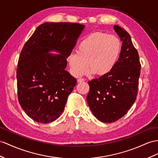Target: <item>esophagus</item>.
Returning <instances> with one entry per match:
<instances>
[{
    "instance_id": "obj_1",
    "label": "esophagus",
    "mask_w": 158,
    "mask_h": 158,
    "mask_svg": "<svg viewBox=\"0 0 158 158\" xmlns=\"http://www.w3.org/2000/svg\"><path fill=\"white\" fill-rule=\"evenodd\" d=\"M85 81V79H82V78H79V79H77V82L78 83H82V82H83Z\"/></svg>"
}]
</instances>
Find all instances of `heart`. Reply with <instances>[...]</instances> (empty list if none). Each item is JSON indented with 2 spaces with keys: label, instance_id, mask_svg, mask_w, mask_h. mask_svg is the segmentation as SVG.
Returning <instances> with one entry per match:
<instances>
[{
  "label": "heart",
  "instance_id": "heart-1",
  "mask_svg": "<svg viewBox=\"0 0 158 158\" xmlns=\"http://www.w3.org/2000/svg\"><path fill=\"white\" fill-rule=\"evenodd\" d=\"M121 48L120 40L115 35L102 32L90 34L79 43L77 53L72 52L68 56L72 73L81 76L88 66L92 73L98 76L108 74L115 65Z\"/></svg>",
  "mask_w": 158,
  "mask_h": 158
}]
</instances>
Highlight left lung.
Instances as JSON below:
<instances>
[{"mask_svg":"<svg viewBox=\"0 0 158 158\" xmlns=\"http://www.w3.org/2000/svg\"><path fill=\"white\" fill-rule=\"evenodd\" d=\"M114 29L122 41L119 57L110 73L89 81L87 102L95 118L112 123L127 114L136 99L141 64L130 35L124 29Z\"/></svg>","mask_w":158,"mask_h":158,"instance_id":"8db88e82","label":"left lung"}]
</instances>
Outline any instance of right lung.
Listing matches in <instances>:
<instances>
[{
    "label": "right lung",
    "instance_id": "obj_1",
    "mask_svg": "<svg viewBox=\"0 0 158 158\" xmlns=\"http://www.w3.org/2000/svg\"><path fill=\"white\" fill-rule=\"evenodd\" d=\"M84 29L78 23H44L23 48L17 70L19 102L38 123L52 122L64 110L77 83L64 69L67 59Z\"/></svg>",
    "mask_w": 158,
    "mask_h": 158
}]
</instances>
